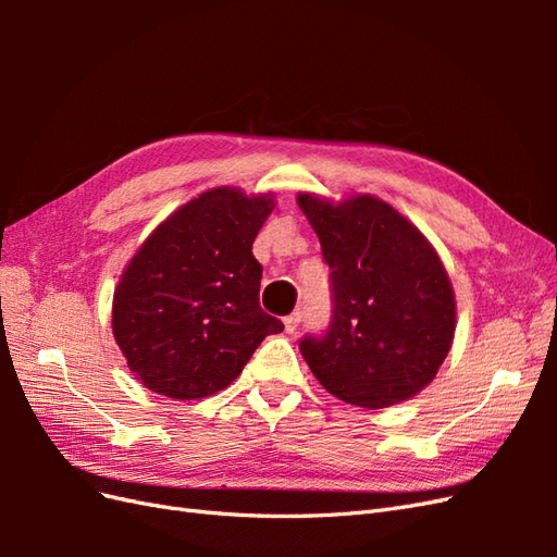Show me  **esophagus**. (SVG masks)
<instances>
[{
  "instance_id": "obj_1",
  "label": "esophagus",
  "mask_w": 557,
  "mask_h": 557,
  "mask_svg": "<svg viewBox=\"0 0 557 557\" xmlns=\"http://www.w3.org/2000/svg\"><path fill=\"white\" fill-rule=\"evenodd\" d=\"M299 320H301V313H299V311H297V313H290V315H285V318H283L285 332L293 334V332L299 327Z\"/></svg>"
}]
</instances>
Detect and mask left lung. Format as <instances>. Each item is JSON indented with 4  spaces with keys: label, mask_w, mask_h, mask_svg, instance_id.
Instances as JSON below:
<instances>
[{
    "label": "left lung",
    "mask_w": 557,
    "mask_h": 557,
    "mask_svg": "<svg viewBox=\"0 0 557 557\" xmlns=\"http://www.w3.org/2000/svg\"><path fill=\"white\" fill-rule=\"evenodd\" d=\"M330 267L332 318L299 350L325 391L364 409L413 397L440 372L455 299L430 242L385 201L299 195Z\"/></svg>",
    "instance_id": "left-lung-1"
}]
</instances>
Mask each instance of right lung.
Here are the masks:
<instances>
[{
    "mask_svg": "<svg viewBox=\"0 0 557 557\" xmlns=\"http://www.w3.org/2000/svg\"><path fill=\"white\" fill-rule=\"evenodd\" d=\"M274 201L215 188L172 213L132 258L113 295V336L137 379L172 399L223 391L267 334L252 258Z\"/></svg>",
    "mask_w": 557,
    "mask_h": 557,
    "instance_id": "obj_1",
    "label": "right lung"
}]
</instances>
